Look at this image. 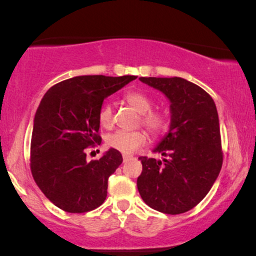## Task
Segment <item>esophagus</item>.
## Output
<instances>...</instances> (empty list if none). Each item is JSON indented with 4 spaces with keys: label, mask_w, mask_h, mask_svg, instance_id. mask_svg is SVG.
Instances as JSON below:
<instances>
[{
    "label": "esophagus",
    "mask_w": 256,
    "mask_h": 256,
    "mask_svg": "<svg viewBox=\"0 0 256 256\" xmlns=\"http://www.w3.org/2000/svg\"><path fill=\"white\" fill-rule=\"evenodd\" d=\"M131 158V156H128V155H124V156H122V161H124V162H126V161H128Z\"/></svg>",
    "instance_id": "obj_1"
}]
</instances>
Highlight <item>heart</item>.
<instances>
[{
    "label": "heart",
    "mask_w": 256,
    "mask_h": 256,
    "mask_svg": "<svg viewBox=\"0 0 256 256\" xmlns=\"http://www.w3.org/2000/svg\"><path fill=\"white\" fill-rule=\"evenodd\" d=\"M125 102L134 112L140 114V124L150 132L152 134H161L167 128V116L161 112L152 110V101L146 94L128 92L125 96ZM98 122L104 128H110L113 122V108L110 104H102L98 110ZM146 142V134L143 131H116L108 134L106 144L112 149H116L122 154H132Z\"/></svg>",
    "instance_id": "obj_1"
}]
</instances>
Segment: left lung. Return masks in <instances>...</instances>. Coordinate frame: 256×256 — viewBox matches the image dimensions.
Here are the masks:
<instances>
[{"label": "left lung", "instance_id": "8db88e82", "mask_svg": "<svg viewBox=\"0 0 256 256\" xmlns=\"http://www.w3.org/2000/svg\"><path fill=\"white\" fill-rule=\"evenodd\" d=\"M140 80L166 96L171 122L152 149L164 158H138L143 166L137 178L138 192L143 201L158 212H188L204 198L222 170L216 104L202 88L184 78L140 77Z\"/></svg>", "mask_w": 256, "mask_h": 256}]
</instances>
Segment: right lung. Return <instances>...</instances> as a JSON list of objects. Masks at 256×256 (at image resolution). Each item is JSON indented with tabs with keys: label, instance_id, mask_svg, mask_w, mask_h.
Masks as SVG:
<instances>
[{
	"label": "right lung",
	"instance_id": "1",
	"mask_svg": "<svg viewBox=\"0 0 256 256\" xmlns=\"http://www.w3.org/2000/svg\"><path fill=\"white\" fill-rule=\"evenodd\" d=\"M136 78L78 76L43 96L34 119L31 172L46 198L64 212H89L107 198L108 178L122 154L110 148L89 162L85 148L101 143L98 110L104 100Z\"/></svg>",
	"mask_w": 256,
	"mask_h": 256
}]
</instances>
